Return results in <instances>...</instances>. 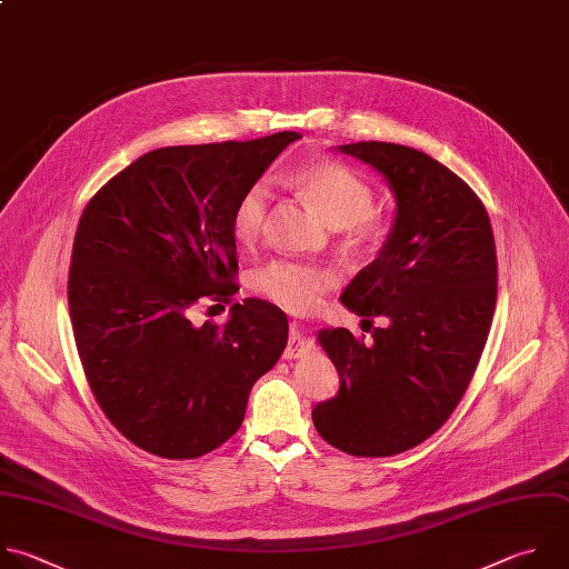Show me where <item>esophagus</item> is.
Here are the masks:
<instances>
[{"instance_id": "esophagus-1", "label": "esophagus", "mask_w": 569, "mask_h": 569, "mask_svg": "<svg viewBox=\"0 0 569 569\" xmlns=\"http://www.w3.org/2000/svg\"><path fill=\"white\" fill-rule=\"evenodd\" d=\"M312 341L306 337L303 332V326L299 323H292L290 328V339H288V346H286V359H299V357H306L310 350H312Z\"/></svg>"}]
</instances>
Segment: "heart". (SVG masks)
Returning a JSON list of instances; mask_svg holds the SVG:
<instances>
[{"instance_id":"heart-1","label":"heart","mask_w":569,"mask_h":569,"mask_svg":"<svg viewBox=\"0 0 569 569\" xmlns=\"http://www.w3.org/2000/svg\"><path fill=\"white\" fill-rule=\"evenodd\" d=\"M292 184L335 228H343L355 248H375L385 239L387 226L372 206V187L350 167L335 160H310L299 164ZM270 212V189L266 182L250 184L232 212V234L248 246L259 239ZM339 283V274L319 263L297 259H274L252 274V290L266 301L306 312L319 303L323 292Z\"/></svg>"}]
</instances>
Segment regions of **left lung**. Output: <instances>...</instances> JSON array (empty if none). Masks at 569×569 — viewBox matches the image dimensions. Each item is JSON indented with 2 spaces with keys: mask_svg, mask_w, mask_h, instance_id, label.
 <instances>
[{
  "mask_svg": "<svg viewBox=\"0 0 569 569\" xmlns=\"http://www.w3.org/2000/svg\"><path fill=\"white\" fill-rule=\"evenodd\" d=\"M380 171L396 219L341 303L363 321L387 317L372 339L326 328L319 343L339 393L312 409L319 436L359 458H387L433 436L462 400L491 328L498 261L489 214L449 167L396 142L339 144Z\"/></svg>",
  "mask_w": 569,
  "mask_h": 569,
  "instance_id": "1",
  "label": "left lung"
}]
</instances>
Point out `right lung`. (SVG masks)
Masks as SVG:
<instances>
[{
  "mask_svg": "<svg viewBox=\"0 0 569 569\" xmlns=\"http://www.w3.org/2000/svg\"><path fill=\"white\" fill-rule=\"evenodd\" d=\"M297 138L153 149L80 217L69 268L78 355L109 422L153 456L189 460L230 440L288 343L286 312L263 299L234 303L226 326L187 312L239 290L234 206Z\"/></svg>",
  "mask_w": 569,
  "mask_h": 569,
  "instance_id": "right-lung-1",
  "label": "right lung"
}]
</instances>
